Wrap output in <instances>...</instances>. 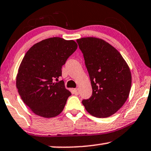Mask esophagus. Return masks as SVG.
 Instances as JSON below:
<instances>
[{"label":"esophagus","instance_id":"esophagus-1","mask_svg":"<svg viewBox=\"0 0 151 151\" xmlns=\"http://www.w3.org/2000/svg\"><path fill=\"white\" fill-rule=\"evenodd\" d=\"M74 92L75 94H79V88H75V89H74Z\"/></svg>","mask_w":151,"mask_h":151}]
</instances>
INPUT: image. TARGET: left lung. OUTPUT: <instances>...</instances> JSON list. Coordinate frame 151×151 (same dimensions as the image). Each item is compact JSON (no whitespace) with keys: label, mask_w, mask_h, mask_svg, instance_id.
<instances>
[{"label":"left lung","mask_w":151,"mask_h":151,"mask_svg":"<svg viewBox=\"0 0 151 151\" xmlns=\"http://www.w3.org/2000/svg\"><path fill=\"white\" fill-rule=\"evenodd\" d=\"M85 60L92 94L82 104L91 115L105 118L112 115L127 100L132 77L121 54L107 42L95 37L77 40Z\"/></svg>","instance_id":"left-lung-1"}]
</instances>
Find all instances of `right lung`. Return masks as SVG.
<instances>
[{"label":"right lung","instance_id":"right-lung-1","mask_svg":"<svg viewBox=\"0 0 151 151\" xmlns=\"http://www.w3.org/2000/svg\"><path fill=\"white\" fill-rule=\"evenodd\" d=\"M73 40L52 37L36 43L24 56L18 70L17 88L34 113L52 118L63 111L71 92L58 81L61 68L77 49Z\"/></svg>","mask_w":151,"mask_h":151}]
</instances>
